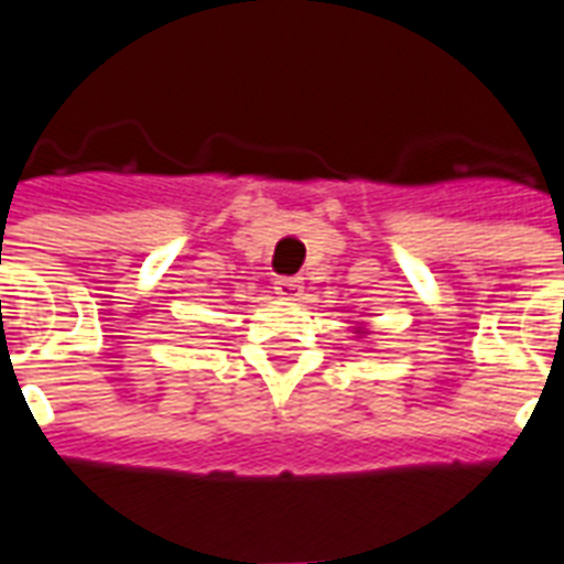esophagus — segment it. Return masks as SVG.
<instances>
[{"instance_id":"obj_1","label":"esophagus","mask_w":564,"mask_h":564,"mask_svg":"<svg viewBox=\"0 0 564 564\" xmlns=\"http://www.w3.org/2000/svg\"><path fill=\"white\" fill-rule=\"evenodd\" d=\"M301 278H278L274 281V292L281 295L283 301H299L301 299Z\"/></svg>"}]
</instances>
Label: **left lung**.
I'll return each mask as SVG.
<instances>
[{"mask_svg": "<svg viewBox=\"0 0 564 564\" xmlns=\"http://www.w3.org/2000/svg\"><path fill=\"white\" fill-rule=\"evenodd\" d=\"M360 334H362V330H360Z\"/></svg>", "mask_w": 564, "mask_h": 564, "instance_id": "left-lung-1", "label": "left lung"}]
</instances>
